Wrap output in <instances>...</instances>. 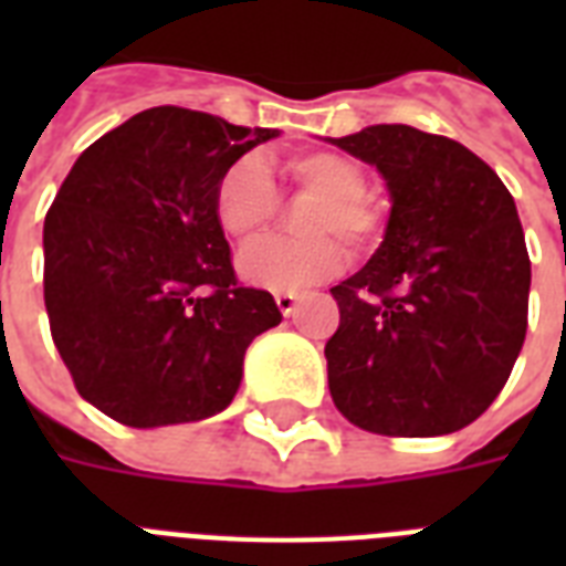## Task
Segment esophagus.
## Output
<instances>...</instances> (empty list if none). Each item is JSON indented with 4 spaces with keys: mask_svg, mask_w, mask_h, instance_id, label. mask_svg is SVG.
<instances>
[{
    "mask_svg": "<svg viewBox=\"0 0 566 566\" xmlns=\"http://www.w3.org/2000/svg\"><path fill=\"white\" fill-rule=\"evenodd\" d=\"M275 305H279V311H282L284 317H291L293 311H296V305H300V296H296V293H275Z\"/></svg>",
    "mask_w": 566,
    "mask_h": 566,
    "instance_id": "1",
    "label": "esophagus"
}]
</instances>
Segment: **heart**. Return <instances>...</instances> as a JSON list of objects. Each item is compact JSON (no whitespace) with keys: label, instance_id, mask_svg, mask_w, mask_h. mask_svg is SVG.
Here are the masks:
<instances>
[{"label":"heart","instance_id":"b5f03b06","mask_svg":"<svg viewBox=\"0 0 566 566\" xmlns=\"http://www.w3.org/2000/svg\"><path fill=\"white\" fill-rule=\"evenodd\" d=\"M284 172L296 188L317 196L300 222L302 234L308 238L258 240L240 252L238 270L258 287L293 293L344 266V247L335 238H344L355 252L370 249L381 231V211L364 196V167L344 153L314 149L291 155ZM213 211L231 238H258L279 213V193L264 164L258 158H238L226 167L213 188Z\"/></svg>","mask_w":566,"mask_h":566}]
</instances>
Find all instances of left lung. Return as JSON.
I'll return each instance as SVG.
<instances>
[{"label":"left lung","instance_id":"1","mask_svg":"<svg viewBox=\"0 0 566 566\" xmlns=\"http://www.w3.org/2000/svg\"><path fill=\"white\" fill-rule=\"evenodd\" d=\"M328 144L373 164L390 193L381 247L332 287L337 411L387 438L464 429L526 340L532 264L514 196L467 146L402 123Z\"/></svg>","mask_w":566,"mask_h":566}]
</instances>
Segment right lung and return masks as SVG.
Listing matches in <instances>:
<instances>
[{
    "mask_svg": "<svg viewBox=\"0 0 566 566\" xmlns=\"http://www.w3.org/2000/svg\"><path fill=\"white\" fill-rule=\"evenodd\" d=\"M279 128L161 105L78 155L43 222V300L75 390L132 429L229 408L243 355L282 323L240 287L213 211L226 167Z\"/></svg>",
    "mask_w": 566,
    "mask_h": 566,
    "instance_id": "1",
    "label": "right lung"
}]
</instances>
